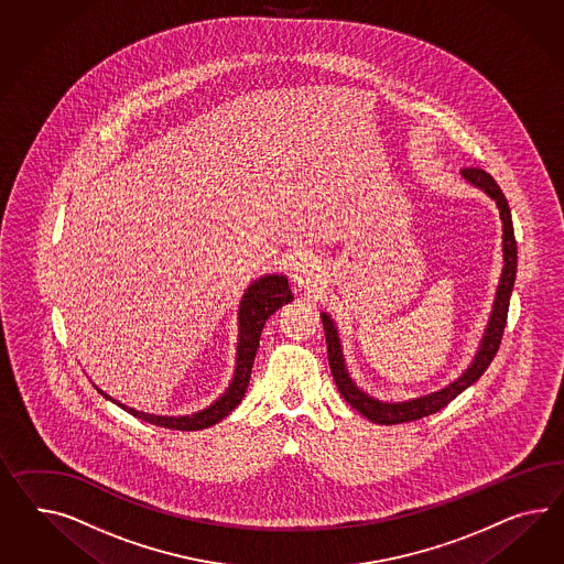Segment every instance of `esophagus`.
<instances>
[{"label":"esophagus","instance_id":"34e87169","mask_svg":"<svg viewBox=\"0 0 564 564\" xmlns=\"http://www.w3.org/2000/svg\"><path fill=\"white\" fill-rule=\"evenodd\" d=\"M291 281L297 283L300 288L310 290L318 281V269L316 262L307 257H300L291 264Z\"/></svg>","mask_w":564,"mask_h":564}]
</instances>
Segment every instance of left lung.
<instances>
[{
    "instance_id": "8db88e82",
    "label": "left lung",
    "mask_w": 564,
    "mask_h": 564,
    "mask_svg": "<svg viewBox=\"0 0 564 564\" xmlns=\"http://www.w3.org/2000/svg\"><path fill=\"white\" fill-rule=\"evenodd\" d=\"M462 174L468 183L482 188L488 197L497 200V207L501 212L502 219V252H505V269H502L501 283L497 290V300L492 305V314L488 322L487 335L482 338L480 350L474 359L473 366L466 369V373L459 380L449 383L440 392H433L429 397L414 398L411 402H400V404H388L364 394L352 381L345 369L343 352H340V343L336 336V328L328 314H322V324H324V335H326V349H328V364L336 381V388L340 397L349 402L355 411L361 412L369 421L378 425H398V423H411L416 419L429 416L433 412L445 409L454 398L459 397L468 386H473L478 380L488 366L492 364L497 350L501 347L502 333L507 324V312H509V300L511 291L516 285V273H518V242H516V231H513V221H511V212L509 203L502 195L501 186L495 183V178L485 172L482 167H462Z\"/></svg>"
}]
</instances>
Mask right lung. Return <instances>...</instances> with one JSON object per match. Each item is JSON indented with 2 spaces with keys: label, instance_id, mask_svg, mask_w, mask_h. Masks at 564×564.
I'll return each instance as SVG.
<instances>
[{
  "label": "right lung",
  "instance_id": "1",
  "mask_svg": "<svg viewBox=\"0 0 564 564\" xmlns=\"http://www.w3.org/2000/svg\"><path fill=\"white\" fill-rule=\"evenodd\" d=\"M291 300L293 295H291L288 279L283 274H269L264 279H259L243 293L242 305H240V343H238L236 376L229 383L228 392L219 400H215V404L209 409L195 412L191 416H155V414L127 409L119 402L115 404H119L122 411L131 412L133 416H138L145 423L176 429V431H198V429H207L219 423L242 402L243 392L248 388L250 373H252V364L259 350L260 333L264 328V322L269 321L271 314H274L281 305L290 304ZM100 394L107 397L105 392ZM107 398L112 400L110 397Z\"/></svg>",
  "mask_w": 564,
  "mask_h": 564
}]
</instances>
